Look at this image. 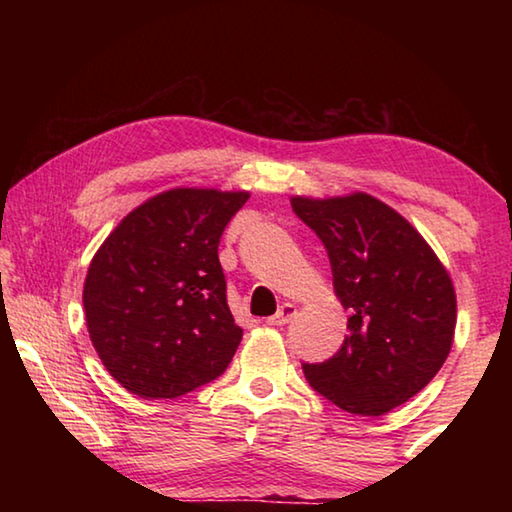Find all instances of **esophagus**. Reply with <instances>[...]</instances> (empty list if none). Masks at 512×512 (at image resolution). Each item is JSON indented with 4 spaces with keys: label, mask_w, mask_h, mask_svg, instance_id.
<instances>
[{
    "label": "esophagus",
    "mask_w": 512,
    "mask_h": 512,
    "mask_svg": "<svg viewBox=\"0 0 512 512\" xmlns=\"http://www.w3.org/2000/svg\"><path fill=\"white\" fill-rule=\"evenodd\" d=\"M298 314L296 305H291V302H284V305L275 311V316L268 318V325H275V327H282L287 325L289 320Z\"/></svg>",
    "instance_id": "34e87169"
}]
</instances>
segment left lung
I'll list each match as a JSON object with an SVG mask.
<instances>
[{
  "mask_svg": "<svg viewBox=\"0 0 512 512\" xmlns=\"http://www.w3.org/2000/svg\"><path fill=\"white\" fill-rule=\"evenodd\" d=\"M291 207L325 244L336 298L350 311L341 350L305 363V377L348 413L393 411L436 377L452 350V277L400 212L366 192L291 196Z\"/></svg>",
  "mask_w": 512,
  "mask_h": 512,
  "instance_id": "1",
  "label": "left lung"
}]
</instances>
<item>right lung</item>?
<instances>
[{
  "instance_id": "obj_1",
  "label": "right lung",
  "mask_w": 512,
  "mask_h": 512,
  "mask_svg": "<svg viewBox=\"0 0 512 512\" xmlns=\"http://www.w3.org/2000/svg\"><path fill=\"white\" fill-rule=\"evenodd\" d=\"M248 192L173 187L119 221L83 284L90 341L128 393L173 400L228 368L241 329L225 300L219 241Z\"/></svg>"
}]
</instances>
